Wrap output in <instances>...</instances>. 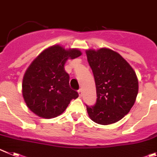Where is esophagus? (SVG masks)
Returning <instances> with one entry per match:
<instances>
[{
  "label": "esophagus",
  "mask_w": 157,
  "mask_h": 157,
  "mask_svg": "<svg viewBox=\"0 0 157 157\" xmlns=\"http://www.w3.org/2000/svg\"><path fill=\"white\" fill-rule=\"evenodd\" d=\"M78 94H79V95L80 96H81L82 94H83V90H82V88H80L78 90Z\"/></svg>",
  "instance_id": "esophagus-1"
}]
</instances>
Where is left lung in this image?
<instances>
[{"label": "left lung", "mask_w": 157, "mask_h": 157, "mask_svg": "<svg viewBox=\"0 0 157 157\" xmlns=\"http://www.w3.org/2000/svg\"><path fill=\"white\" fill-rule=\"evenodd\" d=\"M87 61L94 77L97 99L87 106L94 122L107 125L129 113L138 91L136 74L128 62L111 49L87 50Z\"/></svg>", "instance_id": "obj_1"}]
</instances>
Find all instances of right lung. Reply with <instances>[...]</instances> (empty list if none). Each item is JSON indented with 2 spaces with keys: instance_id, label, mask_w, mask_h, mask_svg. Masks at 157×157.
I'll use <instances>...</instances> for the list:
<instances>
[{
  "instance_id": "right-lung-1",
  "label": "right lung",
  "mask_w": 157,
  "mask_h": 157,
  "mask_svg": "<svg viewBox=\"0 0 157 157\" xmlns=\"http://www.w3.org/2000/svg\"><path fill=\"white\" fill-rule=\"evenodd\" d=\"M81 55L77 49L66 50L59 45L44 51L31 63L22 80V95L28 108L43 118L63 113L78 92L70 87V76L65 71L67 59Z\"/></svg>"
}]
</instances>
